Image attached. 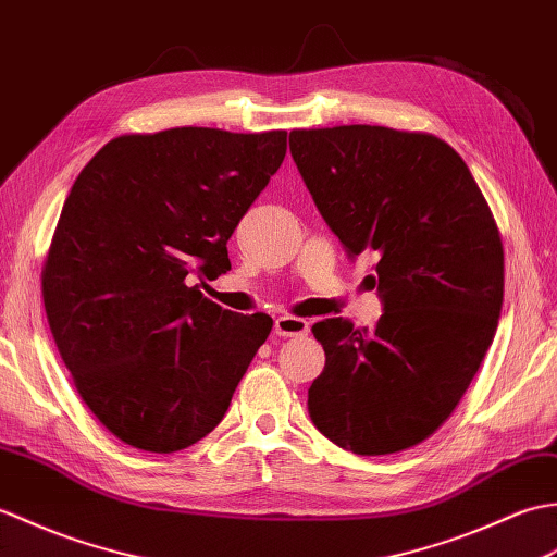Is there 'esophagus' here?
Here are the masks:
<instances>
[{"mask_svg": "<svg viewBox=\"0 0 557 557\" xmlns=\"http://www.w3.org/2000/svg\"><path fill=\"white\" fill-rule=\"evenodd\" d=\"M274 331H276V336H283V338L307 336V331H310V321L293 317V314H283L274 321Z\"/></svg>", "mask_w": 557, "mask_h": 557, "instance_id": "1", "label": "esophagus"}]
</instances>
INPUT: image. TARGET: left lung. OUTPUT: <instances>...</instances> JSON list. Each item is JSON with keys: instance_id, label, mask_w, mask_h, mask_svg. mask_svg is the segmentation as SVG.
<instances>
[{"instance_id": "obj_1", "label": "left lung", "mask_w": 557, "mask_h": 557, "mask_svg": "<svg viewBox=\"0 0 557 557\" xmlns=\"http://www.w3.org/2000/svg\"><path fill=\"white\" fill-rule=\"evenodd\" d=\"M290 154L350 257L376 255L374 329L312 326L326 364L307 391L314 426L357 455H391L446 422L484 362L503 307L496 219L462 157L431 133L290 131Z\"/></svg>"}]
</instances>
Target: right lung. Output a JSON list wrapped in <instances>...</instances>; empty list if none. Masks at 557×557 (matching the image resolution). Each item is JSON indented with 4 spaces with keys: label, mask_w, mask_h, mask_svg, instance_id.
Wrapping results in <instances>:
<instances>
[{
    "label": "right lung",
    "mask_w": 557,
    "mask_h": 557,
    "mask_svg": "<svg viewBox=\"0 0 557 557\" xmlns=\"http://www.w3.org/2000/svg\"><path fill=\"white\" fill-rule=\"evenodd\" d=\"M286 135H119L73 183L42 267L45 312L83 403L126 446L176 453L205 438L274 326L190 283L231 269L226 243Z\"/></svg>",
    "instance_id": "1"
}]
</instances>
